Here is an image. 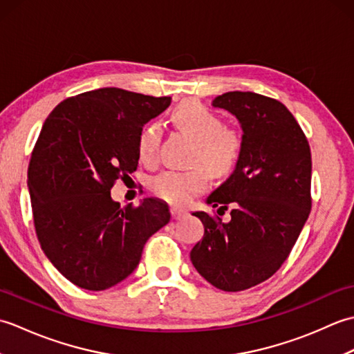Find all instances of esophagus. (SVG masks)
I'll list each match as a JSON object with an SVG mask.
<instances>
[{"label": "esophagus", "mask_w": 354, "mask_h": 354, "mask_svg": "<svg viewBox=\"0 0 354 354\" xmlns=\"http://www.w3.org/2000/svg\"><path fill=\"white\" fill-rule=\"evenodd\" d=\"M170 214H171V219L179 221V219H183V217L187 214V212H185V209H183V208L171 207L170 208Z\"/></svg>", "instance_id": "esophagus-1"}]
</instances>
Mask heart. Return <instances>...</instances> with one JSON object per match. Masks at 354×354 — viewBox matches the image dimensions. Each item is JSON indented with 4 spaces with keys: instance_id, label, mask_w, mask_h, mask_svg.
<instances>
[{
    "instance_id": "obj_1",
    "label": "heart",
    "mask_w": 354,
    "mask_h": 354,
    "mask_svg": "<svg viewBox=\"0 0 354 354\" xmlns=\"http://www.w3.org/2000/svg\"><path fill=\"white\" fill-rule=\"evenodd\" d=\"M171 122L198 142L194 162H202L216 178L231 175L242 158L243 140L234 129L223 127L222 118L205 104L187 100L171 112ZM160 124L149 123L141 129L137 152L142 162L155 160L160 146ZM204 167L165 170L150 183L155 196L173 205H184L194 194L207 190L209 175Z\"/></svg>"
}]
</instances>
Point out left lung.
<instances>
[{
    "label": "left lung",
    "mask_w": 354,
    "mask_h": 354,
    "mask_svg": "<svg viewBox=\"0 0 354 354\" xmlns=\"http://www.w3.org/2000/svg\"><path fill=\"white\" fill-rule=\"evenodd\" d=\"M213 106L239 120L243 150L232 175L207 198L221 216L231 205V221L193 213L205 231L190 259L214 288L239 292L268 280L289 257L312 208V155L295 117L275 99L231 91Z\"/></svg>",
    "instance_id": "1"
}]
</instances>
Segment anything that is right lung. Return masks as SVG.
<instances>
[{"label": "right lung", "mask_w": 354, "mask_h": 354, "mask_svg": "<svg viewBox=\"0 0 354 354\" xmlns=\"http://www.w3.org/2000/svg\"><path fill=\"white\" fill-rule=\"evenodd\" d=\"M170 100L100 88L61 102L45 120L28 164L35 230L48 260L82 289L123 281L170 221L160 199L122 208L111 198L117 179L137 170L142 126Z\"/></svg>", "instance_id": "right-lung-1"}]
</instances>
